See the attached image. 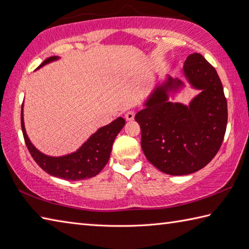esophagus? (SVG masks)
Here are the masks:
<instances>
[{"mask_svg":"<svg viewBox=\"0 0 249 249\" xmlns=\"http://www.w3.org/2000/svg\"><path fill=\"white\" fill-rule=\"evenodd\" d=\"M135 118V112L134 111H127V112L125 113V119L127 121H133Z\"/></svg>","mask_w":249,"mask_h":249,"instance_id":"34e87169","label":"esophagus"}]
</instances>
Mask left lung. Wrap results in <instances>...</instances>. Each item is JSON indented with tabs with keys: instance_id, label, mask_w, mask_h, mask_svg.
Listing matches in <instances>:
<instances>
[{
	"instance_id": "obj_1",
	"label": "left lung",
	"mask_w": 249,
	"mask_h": 249,
	"mask_svg": "<svg viewBox=\"0 0 249 249\" xmlns=\"http://www.w3.org/2000/svg\"><path fill=\"white\" fill-rule=\"evenodd\" d=\"M183 72L192 88L201 91L189 105L169 102L184 83L167 76L135 116L147 160L170 176H186L208 165L220 149L228 121L227 99L215 68L200 53H193L184 62Z\"/></svg>"
}]
</instances>
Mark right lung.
Returning a JSON list of instances; mask_svg holds the SVG:
<instances>
[{
    "label": "right lung",
    "instance_id": "add662e5",
    "mask_svg": "<svg viewBox=\"0 0 249 249\" xmlns=\"http://www.w3.org/2000/svg\"><path fill=\"white\" fill-rule=\"evenodd\" d=\"M59 59V56L48 57L41 63L38 68ZM124 125L125 120L120 116L110 124L100 127L76 152L54 157L41 153L30 141L24 127L23 105L21 108V127H22L25 144L33 160L50 176L64 178L67 181H80L97 176L108 162L115 137L124 127Z\"/></svg>",
    "mask_w": 249,
    "mask_h": 249
}]
</instances>
